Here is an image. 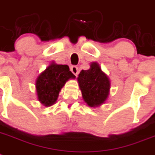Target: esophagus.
Segmentation results:
<instances>
[{"label": "esophagus", "mask_w": 155, "mask_h": 155, "mask_svg": "<svg viewBox=\"0 0 155 155\" xmlns=\"http://www.w3.org/2000/svg\"><path fill=\"white\" fill-rule=\"evenodd\" d=\"M70 70H71V72L74 74L75 75V76H78V67L76 66H72L71 67H70Z\"/></svg>", "instance_id": "1"}]
</instances>
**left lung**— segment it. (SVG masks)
<instances>
[{
  "label": "left lung",
  "mask_w": 155,
  "mask_h": 155,
  "mask_svg": "<svg viewBox=\"0 0 155 155\" xmlns=\"http://www.w3.org/2000/svg\"><path fill=\"white\" fill-rule=\"evenodd\" d=\"M83 100L90 107H98L109 95L110 81L97 62H92L90 68L81 70L78 78Z\"/></svg>",
  "instance_id": "1"
}]
</instances>
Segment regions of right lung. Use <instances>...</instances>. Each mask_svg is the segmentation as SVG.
Masks as SVG:
<instances>
[{
	"mask_svg": "<svg viewBox=\"0 0 155 155\" xmlns=\"http://www.w3.org/2000/svg\"><path fill=\"white\" fill-rule=\"evenodd\" d=\"M67 65H58L52 62L38 76L35 81L38 100L46 107L57 101L58 93L69 79L74 78Z\"/></svg>",
	"mask_w": 155,
	"mask_h": 155,
	"instance_id": "right-lung-1",
	"label": "right lung"
}]
</instances>
